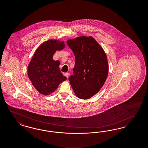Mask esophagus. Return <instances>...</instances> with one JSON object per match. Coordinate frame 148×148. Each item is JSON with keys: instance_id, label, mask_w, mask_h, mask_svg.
<instances>
[{"instance_id": "34e87169", "label": "esophagus", "mask_w": 148, "mask_h": 148, "mask_svg": "<svg viewBox=\"0 0 148 148\" xmlns=\"http://www.w3.org/2000/svg\"><path fill=\"white\" fill-rule=\"evenodd\" d=\"M64 75L65 77H66L67 78H68L69 75V74L68 73H65L64 74Z\"/></svg>"}]
</instances>
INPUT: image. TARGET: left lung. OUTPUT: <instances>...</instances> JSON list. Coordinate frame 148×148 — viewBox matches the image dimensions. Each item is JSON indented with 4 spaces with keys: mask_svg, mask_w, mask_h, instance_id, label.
I'll return each instance as SVG.
<instances>
[{
    "mask_svg": "<svg viewBox=\"0 0 148 148\" xmlns=\"http://www.w3.org/2000/svg\"><path fill=\"white\" fill-rule=\"evenodd\" d=\"M75 58L73 74L69 77L77 97L88 99L99 92L107 78V57L92 36H80L66 41Z\"/></svg>",
    "mask_w": 148,
    "mask_h": 148,
    "instance_id": "1",
    "label": "left lung"
}]
</instances>
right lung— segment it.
<instances>
[{
  "mask_svg": "<svg viewBox=\"0 0 148 148\" xmlns=\"http://www.w3.org/2000/svg\"><path fill=\"white\" fill-rule=\"evenodd\" d=\"M65 47L64 41L50 39L41 44L35 51L29 62L27 73L33 86L41 95H49L66 79L59 68L58 61L53 56Z\"/></svg>",
  "mask_w": 148,
  "mask_h": 148,
  "instance_id": "obj_1",
  "label": "right lung"
}]
</instances>
